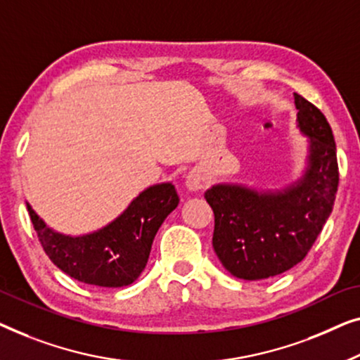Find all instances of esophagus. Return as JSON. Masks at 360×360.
I'll list each match as a JSON object with an SVG mask.
<instances>
[{"instance_id": "1", "label": "esophagus", "mask_w": 360, "mask_h": 360, "mask_svg": "<svg viewBox=\"0 0 360 360\" xmlns=\"http://www.w3.org/2000/svg\"><path fill=\"white\" fill-rule=\"evenodd\" d=\"M205 186V178L200 171H191L189 174L186 176V187L189 191H200L202 187Z\"/></svg>"}]
</instances>
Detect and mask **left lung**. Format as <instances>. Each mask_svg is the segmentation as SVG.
I'll return each instance as SVG.
<instances>
[{"mask_svg": "<svg viewBox=\"0 0 360 360\" xmlns=\"http://www.w3.org/2000/svg\"><path fill=\"white\" fill-rule=\"evenodd\" d=\"M295 108L297 127L308 136L302 178L281 191L215 184L205 192L215 215L212 245L238 279H267L298 264L333 210L339 182L333 130L321 110L298 94Z\"/></svg>", "mask_w": 360, "mask_h": 360, "instance_id": "left-lung-1", "label": "left lung"}]
</instances>
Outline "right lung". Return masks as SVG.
Masks as SVG:
<instances>
[{"mask_svg":"<svg viewBox=\"0 0 360 360\" xmlns=\"http://www.w3.org/2000/svg\"><path fill=\"white\" fill-rule=\"evenodd\" d=\"M26 204L40 245L58 269L89 285L125 287L143 272L156 231L179 197L171 182L150 186L109 225L79 236L52 230Z\"/></svg>","mask_w":360,"mask_h":360,"instance_id":"right-lung-1","label":"right lung"}]
</instances>
